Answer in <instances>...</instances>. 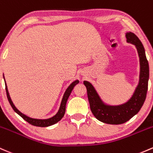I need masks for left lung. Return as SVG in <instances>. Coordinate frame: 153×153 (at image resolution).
<instances>
[{
  "label": "left lung",
  "mask_w": 153,
  "mask_h": 153,
  "mask_svg": "<svg viewBox=\"0 0 153 153\" xmlns=\"http://www.w3.org/2000/svg\"><path fill=\"white\" fill-rule=\"evenodd\" d=\"M127 42L135 45L140 62L139 84L133 96L128 102L120 105L110 106L102 101L95 88L89 82H83L86 87L87 95L91 112L96 118L105 123L118 125L126 123L139 112L147 96L149 80V64L142 42L133 33L126 34Z\"/></svg>",
  "instance_id": "obj_1"
}]
</instances>
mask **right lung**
I'll list each match as a JSON object with an SVG mask.
<instances>
[{"instance_id": "obj_1", "label": "right lung", "mask_w": 153, "mask_h": 153, "mask_svg": "<svg viewBox=\"0 0 153 153\" xmlns=\"http://www.w3.org/2000/svg\"><path fill=\"white\" fill-rule=\"evenodd\" d=\"M79 83V80H76L75 81H73V83H71L68 88H67L66 91L65 92V94L63 96V98L61 102V105H60L59 107V110L57 113L53 116L52 117H50L48 119H43V120H41V119H35V118H32V117H30L27 115H24L23 113H22L19 110H18L16 108V107L14 106V105L13 104L12 101H11V98H10V96L9 94H8V88H7V85H6V95H7V98L8 102H9L10 105H11V107L13 108V110H14L18 115H19L20 116L22 117L25 120H26L27 122H28L30 124L33 126H39V127H47V126H49L53 125V124L56 123L57 122L59 121L62 118L64 115L65 113V108H66V103L67 101H68L69 97H70V94H71L72 91H73L74 86L75 85L78 84Z\"/></svg>"}]
</instances>
